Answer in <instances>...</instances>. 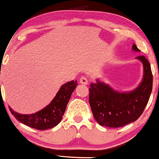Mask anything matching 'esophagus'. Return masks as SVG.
Listing matches in <instances>:
<instances>
[{
    "instance_id": "esophagus-1",
    "label": "esophagus",
    "mask_w": 159,
    "mask_h": 159,
    "mask_svg": "<svg viewBox=\"0 0 159 159\" xmlns=\"http://www.w3.org/2000/svg\"><path fill=\"white\" fill-rule=\"evenodd\" d=\"M80 84H84V85H87V84H88V79H87V78L84 77V76H83V77H81L80 78Z\"/></svg>"
}]
</instances>
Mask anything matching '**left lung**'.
Returning a JSON list of instances; mask_svg holds the SVG:
<instances>
[{
    "label": "left lung",
    "mask_w": 159,
    "mask_h": 159,
    "mask_svg": "<svg viewBox=\"0 0 159 159\" xmlns=\"http://www.w3.org/2000/svg\"><path fill=\"white\" fill-rule=\"evenodd\" d=\"M132 50L140 52L135 44ZM136 59L142 62L143 76L141 83L134 90L121 93L97 80L90 85L89 102L95 120L99 125L111 128L122 127L136 121L148 103L152 89L150 63L143 55Z\"/></svg>",
    "instance_id": "1"
}]
</instances>
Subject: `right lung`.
Segmentation results:
<instances>
[{"label":"right lung","instance_id":"obj_1","mask_svg":"<svg viewBox=\"0 0 159 159\" xmlns=\"http://www.w3.org/2000/svg\"><path fill=\"white\" fill-rule=\"evenodd\" d=\"M77 81H69L61 86L55 97L43 109L32 114H21L9 107L10 112L20 123L38 130H46L60 123L72 93L77 87Z\"/></svg>","mask_w":159,"mask_h":159}]
</instances>
